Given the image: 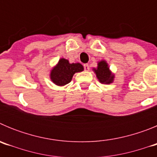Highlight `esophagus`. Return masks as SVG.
Masks as SVG:
<instances>
[{
  "mask_svg": "<svg viewBox=\"0 0 157 157\" xmlns=\"http://www.w3.org/2000/svg\"><path fill=\"white\" fill-rule=\"evenodd\" d=\"M84 70L89 71L90 70V66L88 64H84Z\"/></svg>",
  "mask_w": 157,
  "mask_h": 157,
  "instance_id": "1",
  "label": "esophagus"
}]
</instances>
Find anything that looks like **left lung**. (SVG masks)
<instances>
[{
	"mask_svg": "<svg viewBox=\"0 0 157 157\" xmlns=\"http://www.w3.org/2000/svg\"><path fill=\"white\" fill-rule=\"evenodd\" d=\"M94 71H95L100 82L107 83V84L112 82L114 75H112V73L109 71L108 64L105 60H102V61L98 63V68L94 69Z\"/></svg>",
	"mask_w": 157,
	"mask_h": 157,
	"instance_id": "left-lung-1",
	"label": "left lung"
}]
</instances>
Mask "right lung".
I'll return each instance as SVG.
<instances>
[{
    "label": "right lung",
    "mask_w": 157,
    "mask_h": 157,
    "mask_svg": "<svg viewBox=\"0 0 157 157\" xmlns=\"http://www.w3.org/2000/svg\"><path fill=\"white\" fill-rule=\"evenodd\" d=\"M82 71L83 67L80 63H69L68 60L61 59L51 71V79L56 85L64 86L71 81L75 72Z\"/></svg>",
    "instance_id": "1"
}]
</instances>
